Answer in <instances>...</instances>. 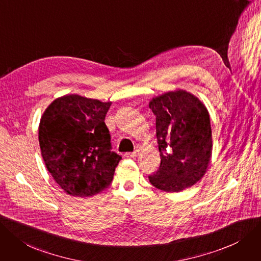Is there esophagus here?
<instances>
[{
  "instance_id": "1",
  "label": "esophagus",
  "mask_w": 261,
  "mask_h": 261,
  "mask_svg": "<svg viewBox=\"0 0 261 261\" xmlns=\"http://www.w3.org/2000/svg\"><path fill=\"white\" fill-rule=\"evenodd\" d=\"M137 155H138V150L134 151V152H127V153H125V156H126L127 159H134V158H136Z\"/></svg>"
}]
</instances>
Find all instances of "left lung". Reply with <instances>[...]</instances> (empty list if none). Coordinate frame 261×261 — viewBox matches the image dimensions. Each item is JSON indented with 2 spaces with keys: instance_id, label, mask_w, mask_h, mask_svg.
Listing matches in <instances>:
<instances>
[{
  "instance_id": "left-lung-1",
  "label": "left lung",
  "mask_w": 261,
  "mask_h": 261,
  "mask_svg": "<svg viewBox=\"0 0 261 261\" xmlns=\"http://www.w3.org/2000/svg\"><path fill=\"white\" fill-rule=\"evenodd\" d=\"M149 107L156 117L161 153L160 168L149 180L161 191L181 192L206 172L212 153L209 112L199 99L183 90L154 97Z\"/></svg>"
}]
</instances>
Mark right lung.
Listing matches in <instances>:
<instances>
[{"label": "right lung", "mask_w": 261, "mask_h": 261, "mask_svg": "<svg viewBox=\"0 0 261 261\" xmlns=\"http://www.w3.org/2000/svg\"><path fill=\"white\" fill-rule=\"evenodd\" d=\"M111 102L76 94L52 101L40 119L41 156L68 195L90 197L108 187L121 155L111 151L105 124Z\"/></svg>", "instance_id": "right-lung-1"}]
</instances>
